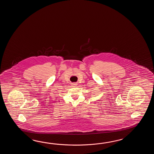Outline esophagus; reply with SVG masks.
Segmentation results:
<instances>
[{"mask_svg": "<svg viewBox=\"0 0 154 154\" xmlns=\"http://www.w3.org/2000/svg\"><path fill=\"white\" fill-rule=\"evenodd\" d=\"M72 85L73 86H75L77 85V84L76 83H72Z\"/></svg>", "mask_w": 154, "mask_h": 154, "instance_id": "34e87169", "label": "esophagus"}]
</instances>
